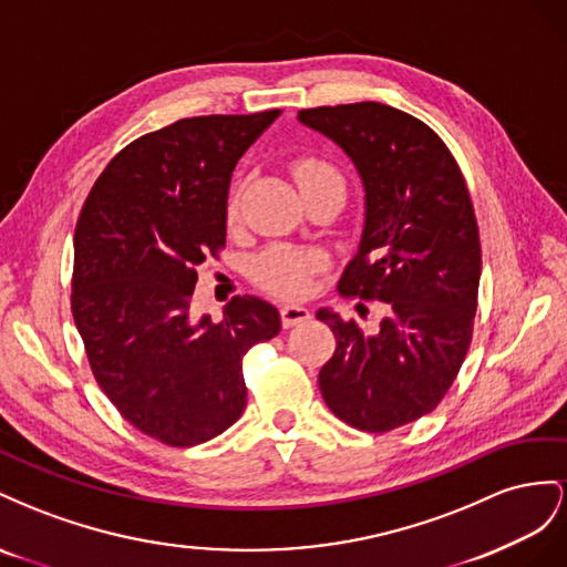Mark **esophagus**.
I'll list each match as a JSON object with an SVG mask.
<instances>
[{"mask_svg":"<svg viewBox=\"0 0 567 567\" xmlns=\"http://www.w3.org/2000/svg\"><path fill=\"white\" fill-rule=\"evenodd\" d=\"M280 316H282L285 328H295V326H299V322L309 320L311 311L306 309V306H299V303H285L280 309Z\"/></svg>","mask_w":567,"mask_h":567,"instance_id":"34e87169","label":"esophagus"}]
</instances>
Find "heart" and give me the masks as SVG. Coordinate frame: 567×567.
I'll return each instance as SVG.
<instances>
[{
    "label": "heart",
    "instance_id": "b5f03b06",
    "mask_svg": "<svg viewBox=\"0 0 567 567\" xmlns=\"http://www.w3.org/2000/svg\"><path fill=\"white\" fill-rule=\"evenodd\" d=\"M292 173L297 183L303 189L326 185V183H342V175L320 156H301L292 164ZM239 214V194L235 192L228 204V218L235 220ZM320 268V256L316 251L292 249V247H272L256 258L254 264V280L268 289L270 295L285 299H297L309 292L313 272Z\"/></svg>",
    "mask_w": 567,
    "mask_h": 567
}]
</instances>
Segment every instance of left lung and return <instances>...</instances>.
Instances as JSON below:
<instances>
[{"mask_svg":"<svg viewBox=\"0 0 567 567\" xmlns=\"http://www.w3.org/2000/svg\"><path fill=\"white\" fill-rule=\"evenodd\" d=\"M337 142L365 187V225L339 295L384 303L380 330L320 309L337 349L318 384L330 411L363 432H390L434 411L473 339L480 230L454 154L430 125L378 102L301 109ZM363 309V303L355 306Z\"/></svg>","mask_w":567,"mask_h":567,"instance_id":"8db88e82","label":"left lung"}]
</instances>
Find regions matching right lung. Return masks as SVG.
<instances>
[{"label": "right lung", "instance_id": "add662e5", "mask_svg": "<svg viewBox=\"0 0 567 567\" xmlns=\"http://www.w3.org/2000/svg\"><path fill=\"white\" fill-rule=\"evenodd\" d=\"M280 116L183 118L109 161L80 212L71 311L92 375L118 413L152 440L194 446L247 406L241 359L280 332L258 297H233L216 322L192 316L197 266L228 233L230 177Z\"/></svg>", "mask_w": 567, "mask_h": 567}]
</instances>
